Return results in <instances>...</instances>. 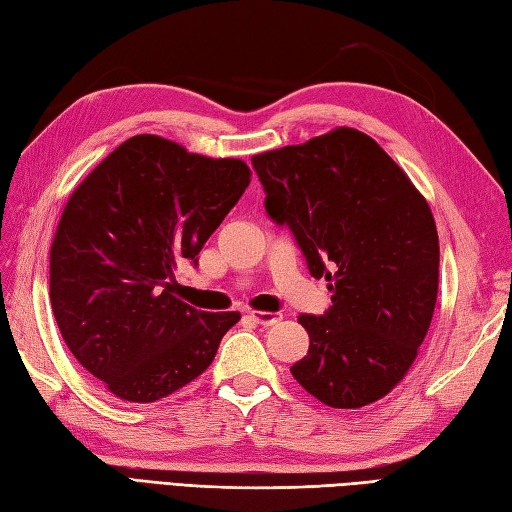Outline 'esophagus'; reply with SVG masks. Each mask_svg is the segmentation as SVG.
Returning a JSON list of instances; mask_svg holds the SVG:
<instances>
[{"label":"esophagus","instance_id":"34e87169","mask_svg":"<svg viewBox=\"0 0 512 512\" xmlns=\"http://www.w3.org/2000/svg\"><path fill=\"white\" fill-rule=\"evenodd\" d=\"M249 318H252L256 325H276V322H280V314H271V311H249Z\"/></svg>","mask_w":512,"mask_h":512}]
</instances>
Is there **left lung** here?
<instances>
[{
    "label": "left lung",
    "instance_id": "obj_1",
    "mask_svg": "<svg viewBox=\"0 0 512 512\" xmlns=\"http://www.w3.org/2000/svg\"><path fill=\"white\" fill-rule=\"evenodd\" d=\"M271 221L294 234L331 307L302 314L307 356L291 375L333 409L384 398L429 331L440 241L426 198L367 134L336 128L252 156Z\"/></svg>",
    "mask_w": 512,
    "mask_h": 512
}]
</instances>
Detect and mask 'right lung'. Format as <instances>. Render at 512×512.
Segmentation results:
<instances>
[{"mask_svg":"<svg viewBox=\"0 0 512 512\" xmlns=\"http://www.w3.org/2000/svg\"><path fill=\"white\" fill-rule=\"evenodd\" d=\"M252 170L137 134L81 181L50 247V305L68 349L110 393L156 402L210 367L241 314L179 300L174 269L198 263Z\"/></svg>","mask_w":512,"mask_h":512,"instance_id":"1","label":"right lung"}]
</instances>
